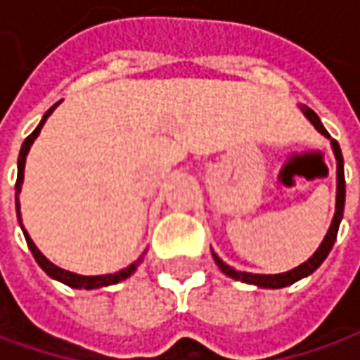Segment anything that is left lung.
Wrapping results in <instances>:
<instances>
[{"instance_id": "obj_1", "label": "left lung", "mask_w": 360, "mask_h": 360, "mask_svg": "<svg viewBox=\"0 0 360 360\" xmlns=\"http://www.w3.org/2000/svg\"><path fill=\"white\" fill-rule=\"evenodd\" d=\"M300 110H302V114L309 118V122H311L316 130L321 131L323 136H326V138H330L328 131L325 130L321 118L312 112L311 108L300 105ZM330 146H333V152H335V158H337V208H335V216H333L330 229L326 232L325 240L321 242V246L316 248V252H314L307 262H302L300 266L288 270V272H281V274H252V272H240V270L229 266L226 262H222V260L212 252L218 269L222 270L226 276L234 278V281L255 284V286H260V288H284V286H290V284H295L297 281H300V278L312 274L314 270L325 262V258L328 256V252L333 250V244L337 240V232H339L340 220H342V210H345V168H342L345 164H342V152H340V146L337 140H330Z\"/></svg>"}]
</instances>
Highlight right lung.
Segmentation results:
<instances>
[{
	"label": "right lung",
	"mask_w": 360,
	"mask_h": 360,
	"mask_svg": "<svg viewBox=\"0 0 360 360\" xmlns=\"http://www.w3.org/2000/svg\"><path fill=\"white\" fill-rule=\"evenodd\" d=\"M60 104V102H58ZM58 104H53L49 108L48 112L44 114V118L41 122L37 124V128H35L27 138H25V142L21 144L20 150V158H18V182H15V210H18V218H20V192H21V182H23V168H25V156H27V152H30V148L34 144V140L37 138V134L41 130V126L46 124V120L48 116L58 108ZM20 224H21V218H20ZM23 230V236H25V242H27V246H30V250H32V255H34L35 262L41 266V269L46 270V274L51 276V278H56V281H60V283L68 284V286H72V288H86V290H91V288H102V286H110V284H118L120 281H126L128 276L134 274V270L138 269V264L142 262V258L144 255L140 256L136 262H131L130 266H126V269L118 270V272H114V274H102V276H82V274H76V272H70V270H63L60 266H56V264H51L46 256L41 255L39 250H37V246L34 244V240L30 238V234L25 232V229L21 226Z\"/></svg>",
	"instance_id": "add662e5"
}]
</instances>
